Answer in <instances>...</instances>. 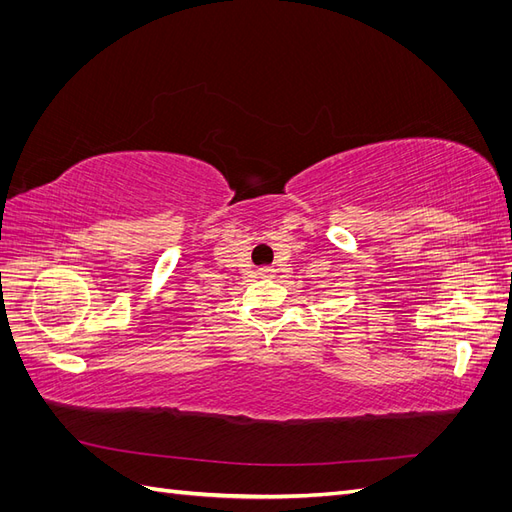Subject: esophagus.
Masks as SVG:
<instances>
[{
    "label": "esophagus",
    "instance_id": "obj_1",
    "mask_svg": "<svg viewBox=\"0 0 512 512\" xmlns=\"http://www.w3.org/2000/svg\"><path fill=\"white\" fill-rule=\"evenodd\" d=\"M258 275H260V277H273V269H271V267H260V269H258Z\"/></svg>",
    "mask_w": 512,
    "mask_h": 512
}]
</instances>
